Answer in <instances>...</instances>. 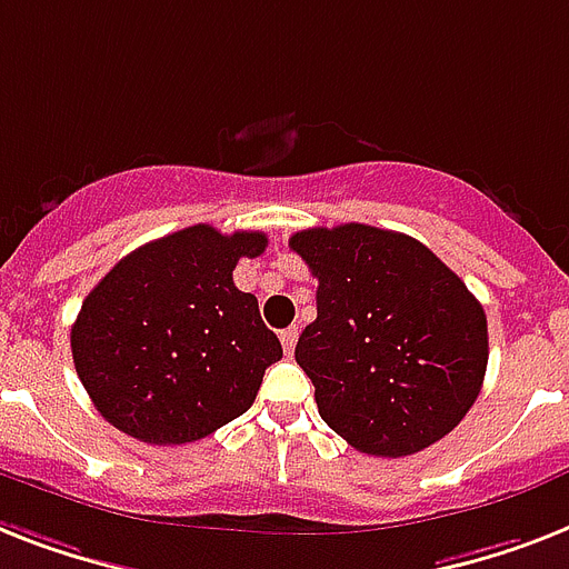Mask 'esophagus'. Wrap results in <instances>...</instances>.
<instances>
[{"label": "esophagus", "mask_w": 569, "mask_h": 569, "mask_svg": "<svg viewBox=\"0 0 569 569\" xmlns=\"http://www.w3.org/2000/svg\"><path fill=\"white\" fill-rule=\"evenodd\" d=\"M280 341H283L286 353H292L295 345H298V327H286V330H280Z\"/></svg>", "instance_id": "1"}]
</instances>
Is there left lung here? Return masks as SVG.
<instances>
[{
  "instance_id": "8db88e82",
  "label": "left lung",
  "mask_w": 569,
  "mask_h": 569,
  "mask_svg": "<svg viewBox=\"0 0 569 569\" xmlns=\"http://www.w3.org/2000/svg\"><path fill=\"white\" fill-rule=\"evenodd\" d=\"M289 248L318 280L295 359L327 427L382 459L459 427L488 368L485 309L461 277L418 239L357 221L300 230Z\"/></svg>"
}]
</instances>
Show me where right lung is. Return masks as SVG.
Instances as JSON below:
<instances>
[{
    "label": "right lung",
    "instance_id": "add662e5",
    "mask_svg": "<svg viewBox=\"0 0 569 569\" xmlns=\"http://www.w3.org/2000/svg\"><path fill=\"white\" fill-rule=\"evenodd\" d=\"M266 244L260 230L192 224L101 277L69 336L101 418L146 445H189L251 409L283 348L233 269Z\"/></svg>",
    "mask_w": 569,
    "mask_h": 569
}]
</instances>
